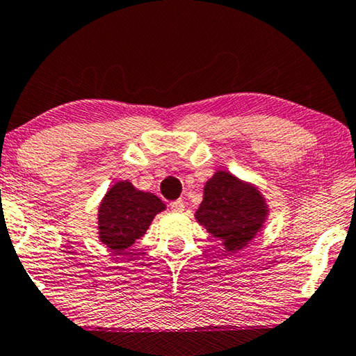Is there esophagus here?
<instances>
[{"label":"esophagus","instance_id":"esophagus-1","mask_svg":"<svg viewBox=\"0 0 356 356\" xmlns=\"http://www.w3.org/2000/svg\"><path fill=\"white\" fill-rule=\"evenodd\" d=\"M169 207H171V211H174V212H182L185 204H184L182 200H176V201H172L171 204H169Z\"/></svg>","mask_w":356,"mask_h":356}]
</instances>
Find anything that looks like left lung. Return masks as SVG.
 Returning <instances> with one entry per match:
<instances>
[{"mask_svg": "<svg viewBox=\"0 0 356 356\" xmlns=\"http://www.w3.org/2000/svg\"><path fill=\"white\" fill-rule=\"evenodd\" d=\"M196 218L212 238L234 252L241 250L261 228L266 206L257 188L218 171L207 180Z\"/></svg>", "mask_w": 356, "mask_h": 356, "instance_id": "1", "label": "left lung"}]
</instances>
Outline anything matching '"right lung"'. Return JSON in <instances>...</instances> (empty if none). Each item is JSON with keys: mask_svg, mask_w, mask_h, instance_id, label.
<instances>
[{"mask_svg": "<svg viewBox=\"0 0 356 356\" xmlns=\"http://www.w3.org/2000/svg\"><path fill=\"white\" fill-rule=\"evenodd\" d=\"M165 204L152 193L138 191L129 182H117L99 206L101 242L117 253L125 252L139 238Z\"/></svg>", "mask_w": 356, "mask_h": 356, "instance_id": "1", "label": "right lung"}]
</instances>
